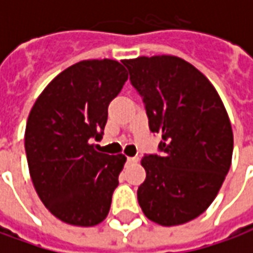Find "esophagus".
Returning a JSON list of instances; mask_svg holds the SVG:
<instances>
[{
  "label": "esophagus",
  "instance_id": "34e87169",
  "mask_svg": "<svg viewBox=\"0 0 253 253\" xmlns=\"http://www.w3.org/2000/svg\"><path fill=\"white\" fill-rule=\"evenodd\" d=\"M138 160H139L138 156H134V157H127V161H128V163H132V164H134V163H138Z\"/></svg>",
  "mask_w": 253,
  "mask_h": 253
}]
</instances>
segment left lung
I'll return each mask as SVG.
<instances>
[{
    "mask_svg": "<svg viewBox=\"0 0 253 253\" xmlns=\"http://www.w3.org/2000/svg\"><path fill=\"white\" fill-rule=\"evenodd\" d=\"M130 83L142 97L149 128L160 132L159 154H145L138 187L143 214L163 226L199 217L228 175L233 131L222 100L196 67L173 55L126 59Z\"/></svg>",
    "mask_w": 253,
    "mask_h": 253,
    "instance_id": "1",
    "label": "left lung"
}]
</instances>
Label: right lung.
<instances>
[{
	"instance_id": "obj_1",
	"label": "right lung",
	"mask_w": 253,
	"mask_h": 253,
	"mask_svg": "<svg viewBox=\"0 0 253 253\" xmlns=\"http://www.w3.org/2000/svg\"><path fill=\"white\" fill-rule=\"evenodd\" d=\"M128 74L112 59L81 61L59 73L38 97L25 127V153L38 195L52 215L76 226L104 221L123 154L99 153L108 105Z\"/></svg>"
}]
</instances>
